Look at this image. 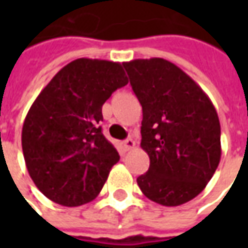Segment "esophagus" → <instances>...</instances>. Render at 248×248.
Returning a JSON list of instances; mask_svg holds the SVG:
<instances>
[{
    "label": "esophagus",
    "instance_id": "34e87169",
    "mask_svg": "<svg viewBox=\"0 0 248 248\" xmlns=\"http://www.w3.org/2000/svg\"><path fill=\"white\" fill-rule=\"evenodd\" d=\"M123 145H124V148H125V150H131V149L135 148V140L132 138H128L125 139L124 142H123Z\"/></svg>",
    "mask_w": 248,
    "mask_h": 248
}]
</instances>
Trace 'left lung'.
Listing matches in <instances>:
<instances>
[{
    "mask_svg": "<svg viewBox=\"0 0 248 248\" xmlns=\"http://www.w3.org/2000/svg\"><path fill=\"white\" fill-rule=\"evenodd\" d=\"M123 66L142 106L140 148L150 158L138 186L158 204L187 203L203 192L221 160L214 105L197 82L166 59H135Z\"/></svg>",
    "mask_w": 248,
    "mask_h": 248,
    "instance_id": "1",
    "label": "left lung"
}]
</instances>
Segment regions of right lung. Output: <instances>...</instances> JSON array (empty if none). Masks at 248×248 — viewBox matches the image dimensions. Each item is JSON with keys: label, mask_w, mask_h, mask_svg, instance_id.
Returning a JSON list of instances; mask_svg holds the SVG:
<instances>
[{"label": "right lung", "mask_w": 248, "mask_h": 248, "mask_svg": "<svg viewBox=\"0 0 248 248\" xmlns=\"http://www.w3.org/2000/svg\"><path fill=\"white\" fill-rule=\"evenodd\" d=\"M128 84L119 62L81 58L55 74L29 110L22 149L35 186L53 203L77 207L99 195L120 160L102 134V106Z\"/></svg>", "instance_id": "right-lung-1"}]
</instances>
